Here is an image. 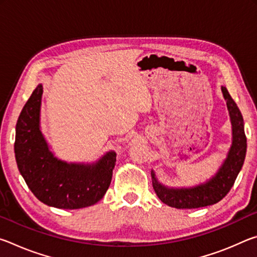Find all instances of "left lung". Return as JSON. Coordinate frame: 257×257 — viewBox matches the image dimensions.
<instances>
[{
	"label": "left lung",
	"instance_id": "obj_1",
	"mask_svg": "<svg viewBox=\"0 0 257 257\" xmlns=\"http://www.w3.org/2000/svg\"><path fill=\"white\" fill-rule=\"evenodd\" d=\"M223 97L227 101L230 119L232 123V145L230 147L228 158L225 159L222 167L216 175L208 180L206 184L199 185L194 188L173 189L159 184L154 172L152 171L153 179V188L158 197L164 204L181 208V210H190V208L204 207L213 205L220 202L227 195L234 184V180L245 161L246 155V135L243 130V119L240 111L230 96L225 87H222Z\"/></svg>",
	"mask_w": 257,
	"mask_h": 257
}]
</instances>
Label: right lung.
Wrapping results in <instances>:
<instances>
[{"instance_id":"1","label":"right lung","mask_w":257,"mask_h":257,"mask_svg":"<svg viewBox=\"0 0 257 257\" xmlns=\"http://www.w3.org/2000/svg\"><path fill=\"white\" fill-rule=\"evenodd\" d=\"M42 84L36 87L16 125L15 154L32 193L46 205L76 210L94 205L110 186L116 154L108 152L95 164H68L54 158L40 130Z\"/></svg>"}]
</instances>
